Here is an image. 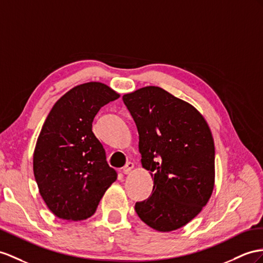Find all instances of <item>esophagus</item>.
<instances>
[{"instance_id":"obj_1","label":"esophagus","mask_w":263,"mask_h":263,"mask_svg":"<svg viewBox=\"0 0 263 263\" xmlns=\"http://www.w3.org/2000/svg\"><path fill=\"white\" fill-rule=\"evenodd\" d=\"M134 167V164L132 163V162H127L125 165H124V167H123V173L124 174H130L131 173V171H132V169Z\"/></svg>"}]
</instances>
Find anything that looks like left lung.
Returning a JSON list of instances; mask_svg holds the SVG:
<instances>
[{
    "label": "left lung",
    "mask_w": 263,
    "mask_h": 263,
    "mask_svg": "<svg viewBox=\"0 0 263 263\" xmlns=\"http://www.w3.org/2000/svg\"><path fill=\"white\" fill-rule=\"evenodd\" d=\"M123 102L139 132L141 163L153 180L136 212L160 232L178 230L197 217L214 189V141L192 104L159 86L126 93Z\"/></svg>",
    "instance_id": "8db88e82"
}]
</instances>
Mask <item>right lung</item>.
<instances>
[{
    "instance_id": "1",
    "label": "right lung",
    "mask_w": 263,
    "mask_h": 263,
    "mask_svg": "<svg viewBox=\"0 0 263 263\" xmlns=\"http://www.w3.org/2000/svg\"><path fill=\"white\" fill-rule=\"evenodd\" d=\"M118 98L104 83H83L60 98L46 117L33 153V172L55 217L70 222L90 218L117 180L92 122L101 107Z\"/></svg>"
}]
</instances>
